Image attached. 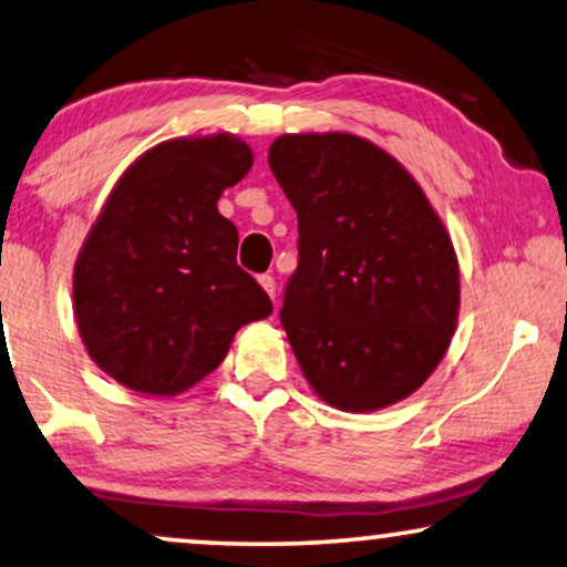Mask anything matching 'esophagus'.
Returning <instances> with one entry per match:
<instances>
[{
    "mask_svg": "<svg viewBox=\"0 0 567 567\" xmlns=\"http://www.w3.org/2000/svg\"><path fill=\"white\" fill-rule=\"evenodd\" d=\"M258 281H260V286H264V289H266L268 297H270V299H276V281H274V276L264 274V276L258 278Z\"/></svg>",
    "mask_w": 567,
    "mask_h": 567,
    "instance_id": "34e87169",
    "label": "esophagus"
}]
</instances>
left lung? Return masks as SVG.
Listing matches in <instances>:
<instances>
[{"label": "left lung", "instance_id": "left-lung-1", "mask_svg": "<svg viewBox=\"0 0 567 567\" xmlns=\"http://www.w3.org/2000/svg\"><path fill=\"white\" fill-rule=\"evenodd\" d=\"M270 171L299 219L281 324L327 404L375 412L445 355L461 307L453 240L404 166L348 133L281 135Z\"/></svg>", "mask_w": 567, "mask_h": 567}]
</instances>
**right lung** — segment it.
Wrapping results in <instances>:
<instances>
[{
	"instance_id": "add662e5",
	"label": "right lung",
	"mask_w": 567,
	"mask_h": 567,
	"mask_svg": "<svg viewBox=\"0 0 567 567\" xmlns=\"http://www.w3.org/2000/svg\"><path fill=\"white\" fill-rule=\"evenodd\" d=\"M252 166L235 135L178 137L125 171L73 268L89 355L127 389L174 396L223 363L243 324L274 311L237 266L217 199Z\"/></svg>"
}]
</instances>
